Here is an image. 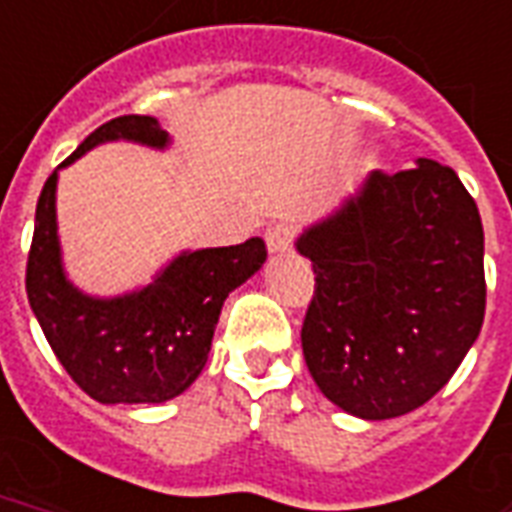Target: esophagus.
Segmentation results:
<instances>
[{
    "instance_id": "esophagus-1",
    "label": "esophagus",
    "mask_w": 512,
    "mask_h": 512,
    "mask_svg": "<svg viewBox=\"0 0 512 512\" xmlns=\"http://www.w3.org/2000/svg\"><path fill=\"white\" fill-rule=\"evenodd\" d=\"M265 244H268V252L271 255H284L292 249V228L290 225H276V228H268L265 233Z\"/></svg>"
}]
</instances>
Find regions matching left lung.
<instances>
[{"label": "left lung", "instance_id": "left-lung-1", "mask_svg": "<svg viewBox=\"0 0 512 512\" xmlns=\"http://www.w3.org/2000/svg\"><path fill=\"white\" fill-rule=\"evenodd\" d=\"M295 247L317 282L300 341L322 395L368 421L438 395L486 311L481 214L456 171H373Z\"/></svg>", "mask_w": 512, "mask_h": 512}]
</instances>
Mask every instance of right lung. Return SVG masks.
I'll list each match as a JSON object with an SVG mask.
<instances>
[{"mask_svg":"<svg viewBox=\"0 0 512 512\" xmlns=\"http://www.w3.org/2000/svg\"><path fill=\"white\" fill-rule=\"evenodd\" d=\"M169 147L150 115H123L99 126L58 169L96 144ZM58 169L42 187L34 217L26 295L50 349L85 395L99 403H166L201 376L222 303L265 263V241L182 252L147 287L93 298L64 273L56 222Z\"/></svg>","mask_w":512,"mask_h":512,"instance_id":"1","label":"right lung"}]
</instances>
